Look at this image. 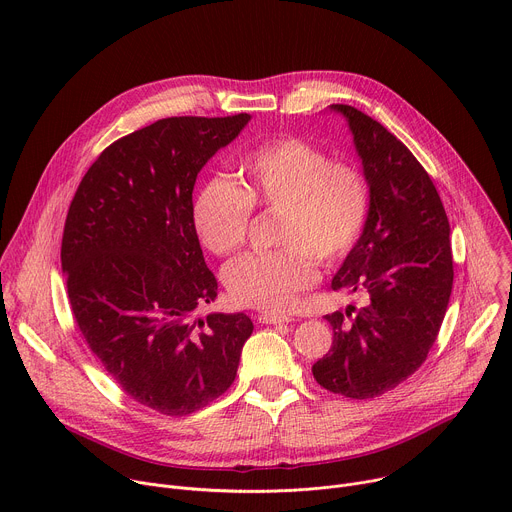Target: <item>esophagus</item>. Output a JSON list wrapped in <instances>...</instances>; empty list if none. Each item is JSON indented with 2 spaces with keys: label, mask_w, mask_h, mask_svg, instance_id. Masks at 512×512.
Masks as SVG:
<instances>
[{
  "label": "esophagus",
  "mask_w": 512,
  "mask_h": 512,
  "mask_svg": "<svg viewBox=\"0 0 512 512\" xmlns=\"http://www.w3.org/2000/svg\"><path fill=\"white\" fill-rule=\"evenodd\" d=\"M257 322L259 324H287V322H291V318L281 316V314H259Z\"/></svg>",
  "instance_id": "1"
}]
</instances>
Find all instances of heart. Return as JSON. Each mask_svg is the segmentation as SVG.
Instances as JSON below:
<instances>
[{
	"label": "heart",
	"instance_id": "obj_1",
	"mask_svg": "<svg viewBox=\"0 0 512 512\" xmlns=\"http://www.w3.org/2000/svg\"><path fill=\"white\" fill-rule=\"evenodd\" d=\"M239 186L206 180L192 202V225L214 255H231L247 239L253 208L275 210V243L227 265L223 279L245 308L283 312L316 279V260L332 265L358 243L371 212L362 170L332 160L310 141L285 135L259 143L237 160Z\"/></svg>",
	"mask_w": 512,
	"mask_h": 512
}]
</instances>
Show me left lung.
Here are the masks:
<instances>
[{"label":"left lung","instance_id":"8db88e82","mask_svg":"<svg viewBox=\"0 0 512 512\" xmlns=\"http://www.w3.org/2000/svg\"><path fill=\"white\" fill-rule=\"evenodd\" d=\"M342 113L371 188L358 243L332 279L362 308L328 314L334 340L314 364L318 385L350 399H373L409 379L444 322L454 259L450 223L429 174L391 131L350 105Z\"/></svg>","mask_w":512,"mask_h":512}]
</instances>
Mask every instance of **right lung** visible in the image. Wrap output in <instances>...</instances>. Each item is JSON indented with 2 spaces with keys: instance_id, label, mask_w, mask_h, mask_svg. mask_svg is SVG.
Segmentation results:
<instances>
[{
  "instance_id": "right-lung-1",
  "label": "right lung",
  "mask_w": 512,
  "mask_h": 512,
  "mask_svg": "<svg viewBox=\"0 0 512 512\" xmlns=\"http://www.w3.org/2000/svg\"><path fill=\"white\" fill-rule=\"evenodd\" d=\"M251 115L168 117L95 160L66 214L62 271L72 316L91 352L137 403L182 417L235 381L247 314H208L218 283L192 225L202 166Z\"/></svg>"
}]
</instances>
